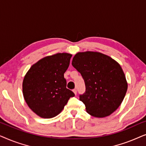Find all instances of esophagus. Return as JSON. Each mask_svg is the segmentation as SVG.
Wrapping results in <instances>:
<instances>
[{
    "label": "esophagus",
    "instance_id": "obj_1",
    "mask_svg": "<svg viewBox=\"0 0 146 146\" xmlns=\"http://www.w3.org/2000/svg\"><path fill=\"white\" fill-rule=\"evenodd\" d=\"M72 91H73V92L74 93V94H75V95H76V94H77V90H76V89H74V90H72Z\"/></svg>",
    "mask_w": 146,
    "mask_h": 146
}]
</instances>
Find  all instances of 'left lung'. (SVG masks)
Wrapping results in <instances>:
<instances>
[{
    "mask_svg": "<svg viewBox=\"0 0 146 146\" xmlns=\"http://www.w3.org/2000/svg\"><path fill=\"white\" fill-rule=\"evenodd\" d=\"M72 64L81 74L86 91L80 95L86 111L96 117L108 116L124 98L127 84L120 65L108 56L97 52H78Z\"/></svg>",
    "mask_w": 146,
    "mask_h": 146,
    "instance_id": "obj_1",
    "label": "left lung"
}]
</instances>
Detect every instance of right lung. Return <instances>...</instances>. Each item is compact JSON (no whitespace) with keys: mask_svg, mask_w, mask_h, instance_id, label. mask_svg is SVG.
I'll return each instance as SVG.
<instances>
[{"mask_svg":"<svg viewBox=\"0 0 146 146\" xmlns=\"http://www.w3.org/2000/svg\"><path fill=\"white\" fill-rule=\"evenodd\" d=\"M72 54L58 53L40 60L25 75L23 92L29 107L43 118L56 116L70 98L74 96L66 88L64 74L70 64Z\"/></svg>","mask_w":146,"mask_h":146,"instance_id":"add662e5","label":"right lung"}]
</instances>
